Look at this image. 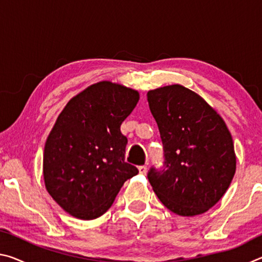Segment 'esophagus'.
<instances>
[{
  "mask_svg": "<svg viewBox=\"0 0 262 262\" xmlns=\"http://www.w3.org/2000/svg\"><path fill=\"white\" fill-rule=\"evenodd\" d=\"M139 172L140 174H147V166L145 165H142V166H139Z\"/></svg>",
  "mask_w": 262,
  "mask_h": 262,
  "instance_id": "1",
  "label": "esophagus"
}]
</instances>
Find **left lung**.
<instances>
[{
	"label": "left lung",
	"mask_w": 262,
	"mask_h": 262,
	"mask_svg": "<svg viewBox=\"0 0 262 262\" xmlns=\"http://www.w3.org/2000/svg\"><path fill=\"white\" fill-rule=\"evenodd\" d=\"M165 168L148 179L159 200L180 216L203 214L227 192L237 157L227 123L200 95L180 84L149 90Z\"/></svg>",
	"instance_id": "8db88e82"
}]
</instances>
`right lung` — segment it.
Instances as JSON below:
<instances>
[{
	"instance_id": "1",
	"label": "right lung",
	"mask_w": 262,
	"mask_h": 262,
	"mask_svg": "<svg viewBox=\"0 0 262 262\" xmlns=\"http://www.w3.org/2000/svg\"><path fill=\"white\" fill-rule=\"evenodd\" d=\"M137 90L100 81L70 99L47 136L42 158L48 194L69 215L95 220L107 211L127 179L121 123L139 103Z\"/></svg>"
}]
</instances>
